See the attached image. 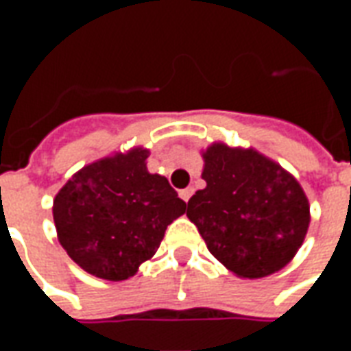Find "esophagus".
Segmentation results:
<instances>
[{
    "label": "esophagus",
    "mask_w": 351,
    "mask_h": 351,
    "mask_svg": "<svg viewBox=\"0 0 351 351\" xmlns=\"http://www.w3.org/2000/svg\"><path fill=\"white\" fill-rule=\"evenodd\" d=\"M178 195H180V199H184V201L188 203V199L193 195V188H186V190H180V191H178Z\"/></svg>",
    "instance_id": "34e87169"
}]
</instances>
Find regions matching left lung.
<instances>
[{"instance_id": "obj_1", "label": "left lung", "mask_w": 351, "mask_h": 351, "mask_svg": "<svg viewBox=\"0 0 351 351\" xmlns=\"http://www.w3.org/2000/svg\"><path fill=\"white\" fill-rule=\"evenodd\" d=\"M205 190L188 201V218L206 248L241 278L286 267L308 231L301 184L263 154L214 143L203 152Z\"/></svg>"}]
</instances>
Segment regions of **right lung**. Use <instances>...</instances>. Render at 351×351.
I'll list each match as a JSON object with an SVG mask.
<instances>
[{"instance_id":"1","label":"right lung","mask_w":351,"mask_h":351,"mask_svg":"<svg viewBox=\"0 0 351 351\" xmlns=\"http://www.w3.org/2000/svg\"><path fill=\"white\" fill-rule=\"evenodd\" d=\"M148 150L133 148L82 167L52 206L58 241L80 269L128 280L152 258L165 229L186 213L165 176L146 169Z\"/></svg>"}]
</instances>
